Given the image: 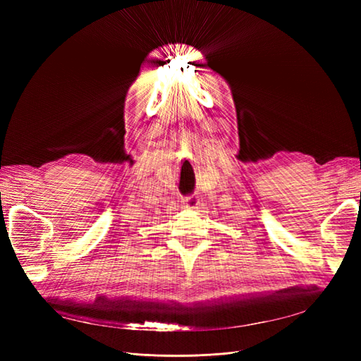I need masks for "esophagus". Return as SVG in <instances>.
Here are the masks:
<instances>
[{
    "label": "esophagus",
    "mask_w": 361,
    "mask_h": 361,
    "mask_svg": "<svg viewBox=\"0 0 361 361\" xmlns=\"http://www.w3.org/2000/svg\"><path fill=\"white\" fill-rule=\"evenodd\" d=\"M182 204H183L185 209H195V207H197V204H199V199L195 197V195H190V197L182 199Z\"/></svg>",
    "instance_id": "esophagus-1"
}]
</instances>
